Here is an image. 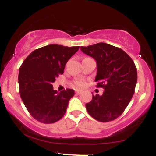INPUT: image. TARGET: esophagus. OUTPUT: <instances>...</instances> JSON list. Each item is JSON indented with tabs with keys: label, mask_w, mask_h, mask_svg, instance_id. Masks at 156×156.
<instances>
[{
	"label": "esophagus",
	"mask_w": 156,
	"mask_h": 156,
	"mask_svg": "<svg viewBox=\"0 0 156 156\" xmlns=\"http://www.w3.org/2000/svg\"><path fill=\"white\" fill-rule=\"evenodd\" d=\"M82 93L81 91H78V90H76V94H80Z\"/></svg>",
	"instance_id": "obj_1"
}]
</instances>
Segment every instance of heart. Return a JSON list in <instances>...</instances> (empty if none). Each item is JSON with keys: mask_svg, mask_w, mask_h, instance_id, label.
<instances>
[{"mask_svg": "<svg viewBox=\"0 0 156 156\" xmlns=\"http://www.w3.org/2000/svg\"><path fill=\"white\" fill-rule=\"evenodd\" d=\"M73 85H74L76 87H77V88L81 89V88H83V87L86 86V82L83 80L77 79L73 81Z\"/></svg>", "mask_w": 156, "mask_h": 156, "instance_id": "b5f03b06", "label": "heart"}]
</instances>
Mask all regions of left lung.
I'll use <instances>...</instances> for the list:
<instances>
[{
	"mask_svg": "<svg viewBox=\"0 0 156 156\" xmlns=\"http://www.w3.org/2000/svg\"><path fill=\"white\" fill-rule=\"evenodd\" d=\"M80 50L96 60L97 87L104 89L101 96L93 95L86 104L87 112L102 122L114 120L124 112L135 92L136 67L124 51L111 44L100 42L81 46Z\"/></svg>",
	"mask_w": 156,
	"mask_h": 156,
	"instance_id": "1",
	"label": "left lung"
}]
</instances>
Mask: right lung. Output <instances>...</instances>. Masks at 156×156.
<instances>
[{
  "label": "right lung",
  "mask_w": 156,
  "mask_h": 156,
  "mask_svg": "<svg viewBox=\"0 0 156 156\" xmlns=\"http://www.w3.org/2000/svg\"><path fill=\"white\" fill-rule=\"evenodd\" d=\"M79 46L52 44L35 50L20 67L18 82L21 99L30 114L40 122L51 124L64 117L73 89L58 92L52 83L63 74L67 61Z\"/></svg>",
  "instance_id": "right-lung-1"
}]
</instances>
